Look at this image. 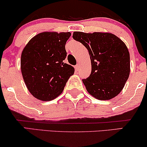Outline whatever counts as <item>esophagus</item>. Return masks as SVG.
Instances as JSON below:
<instances>
[{
  "label": "esophagus",
  "instance_id": "34e87169",
  "mask_svg": "<svg viewBox=\"0 0 147 147\" xmlns=\"http://www.w3.org/2000/svg\"><path fill=\"white\" fill-rule=\"evenodd\" d=\"M79 68H80V65H79V64H77L75 66V69H76V70H78L79 69Z\"/></svg>",
  "mask_w": 147,
  "mask_h": 147
}]
</instances>
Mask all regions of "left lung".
<instances>
[{
    "label": "left lung",
    "mask_w": 147,
    "mask_h": 147,
    "mask_svg": "<svg viewBox=\"0 0 147 147\" xmlns=\"http://www.w3.org/2000/svg\"><path fill=\"white\" fill-rule=\"evenodd\" d=\"M73 38L84 46L90 55L92 71L82 80L88 92L102 100L119 94L130 71L129 53L125 44L109 32H74Z\"/></svg>",
    "instance_id": "left-lung-1"
}]
</instances>
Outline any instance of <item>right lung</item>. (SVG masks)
I'll return each mask as SVG.
<instances>
[{"instance_id":"1","label":"right lung","mask_w":147,"mask_h":147,"mask_svg":"<svg viewBox=\"0 0 147 147\" xmlns=\"http://www.w3.org/2000/svg\"><path fill=\"white\" fill-rule=\"evenodd\" d=\"M70 32H44L23 49L21 70L28 90L37 99L49 101L59 96L74 68L63 61Z\"/></svg>"}]
</instances>
